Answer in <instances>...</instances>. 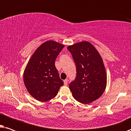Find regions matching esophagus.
I'll use <instances>...</instances> for the list:
<instances>
[{
    "instance_id": "34e87169",
    "label": "esophagus",
    "mask_w": 131,
    "mask_h": 131,
    "mask_svg": "<svg viewBox=\"0 0 131 131\" xmlns=\"http://www.w3.org/2000/svg\"><path fill=\"white\" fill-rule=\"evenodd\" d=\"M68 80L67 79L64 80V81H63V82H64V84L65 85V86H67V85L68 84Z\"/></svg>"
}]
</instances>
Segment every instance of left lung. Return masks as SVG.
Segmentation results:
<instances>
[{
  "label": "left lung",
  "instance_id": "8db88e82",
  "mask_svg": "<svg viewBox=\"0 0 131 131\" xmlns=\"http://www.w3.org/2000/svg\"><path fill=\"white\" fill-rule=\"evenodd\" d=\"M76 64L77 76L69 84L73 97L88 104L99 98L107 86V74L103 60L96 48L88 41L67 47Z\"/></svg>",
  "mask_w": 131,
  "mask_h": 131
}]
</instances>
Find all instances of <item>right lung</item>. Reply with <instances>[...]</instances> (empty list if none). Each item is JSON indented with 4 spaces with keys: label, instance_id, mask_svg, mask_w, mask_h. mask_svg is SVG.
Instances as JSON below:
<instances>
[{
    "label": "right lung",
    "instance_id": "right-lung-1",
    "mask_svg": "<svg viewBox=\"0 0 131 131\" xmlns=\"http://www.w3.org/2000/svg\"><path fill=\"white\" fill-rule=\"evenodd\" d=\"M64 47L51 40L45 42L28 62L23 74L24 83L28 92L36 100H50L63 85L55 67V60Z\"/></svg>",
    "mask_w": 131,
    "mask_h": 131
}]
</instances>
